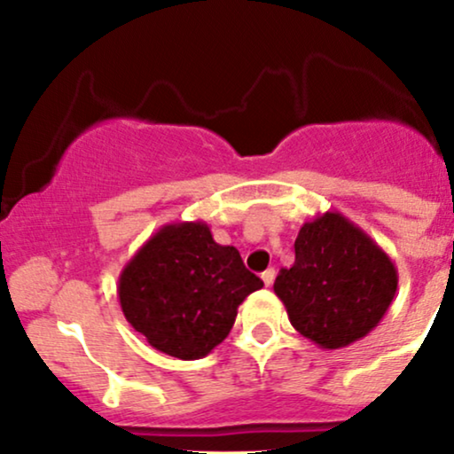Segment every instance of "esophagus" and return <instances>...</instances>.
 Instances as JSON below:
<instances>
[{"mask_svg": "<svg viewBox=\"0 0 454 454\" xmlns=\"http://www.w3.org/2000/svg\"><path fill=\"white\" fill-rule=\"evenodd\" d=\"M260 278H262L264 286H270L275 281V269H267L262 275H260Z\"/></svg>", "mask_w": 454, "mask_h": 454, "instance_id": "esophagus-1", "label": "esophagus"}]
</instances>
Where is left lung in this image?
I'll use <instances>...</instances> for the list:
<instances>
[{
  "mask_svg": "<svg viewBox=\"0 0 454 454\" xmlns=\"http://www.w3.org/2000/svg\"><path fill=\"white\" fill-rule=\"evenodd\" d=\"M397 269L380 245L337 211L301 226L294 264L273 290L301 335L325 350L363 340L397 293Z\"/></svg>",
  "mask_w": 454,
  "mask_h": 454,
  "instance_id": "1",
  "label": "left lung"
}]
</instances>
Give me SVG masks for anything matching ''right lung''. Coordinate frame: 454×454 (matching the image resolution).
I'll return each mask as SVG.
<instances>
[{"mask_svg": "<svg viewBox=\"0 0 454 454\" xmlns=\"http://www.w3.org/2000/svg\"><path fill=\"white\" fill-rule=\"evenodd\" d=\"M205 222L161 226L119 275V305L155 350L196 361L231 333L239 305L262 288Z\"/></svg>", "mask_w": 454, "mask_h": 454, "instance_id": "obj_1", "label": "right lung"}]
</instances>
